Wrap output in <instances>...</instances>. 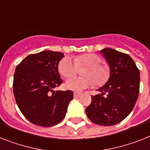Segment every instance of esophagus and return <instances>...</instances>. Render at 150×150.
Listing matches in <instances>:
<instances>
[{"instance_id": "1", "label": "esophagus", "mask_w": 150, "mask_h": 150, "mask_svg": "<svg viewBox=\"0 0 150 150\" xmlns=\"http://www.w3.org/2000/svg\"><path fill=\"white\" fill-rule=\"evenodd\" d=\"M80 96H81V94L79 93H76V92L74 93V96L75 97V98H78V97H80Z\"/></svg>"}]
</instances>
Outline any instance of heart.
Here are the masks:
<instances>
[{
  "instance_id": "heart-1",
  "label": "heart",
  "mask_w": 150,
  "mask_h": 150,
  "mask_svg": "<svg viewBox=\"0 0 150 150\" xmlns=\"http://www.w3.org/2000/svg\"><path fill=\"white\" fill-rule=\"evenodd\" d=\"M87 66L85 71V78L70 77L65 82V86L68 90L75 92H81L96 83L97 86L103 85L110 76V69L108 64H102V58L95 54H85L77 56L73 60L66 57L60 60L58 70L62 76L68 77L77 72L78 66Z\"/></svg>"
}]
</instances>
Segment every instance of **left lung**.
<instances>
[{
	"label": "left lung",
	"instance_id": "obj_1",
	"mask_svg": "<svg viewBox=\"0 0 150 150\" xmlns=\"http://www.w3.org/2000/svg\"><path fill=\"white\" fill-rule=\"evenodd\" d=\"M100 53L110 66V76L97 90L101 93L92 96L86 113L94 123L112 126L123 120L133 110L139 96V70L128 54L111 48H104Z\"/></svg>",
	"mask_w": 150,
	"mask_h": 150
}]
</instances>
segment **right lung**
<instances>
[{
  "mask_svg": "<svg viewBox=\"0 0 150 150\" xmlns=\"http://www.w3.org/2000/svg\"><path fill=\"white\" fill-rule=\"evenodd\" d=\"M64 57L60 52L45 50L30 54L16 67V103L23 116L37 126L49 127L61 122L74 98L71 90H54L63 83L58 64Z\"/></svg>",
  "mask_w": 150,
  "mask_h": 150,
  "instance_id": "obj_1",
  "label": "right lung"
}]
</instances>
